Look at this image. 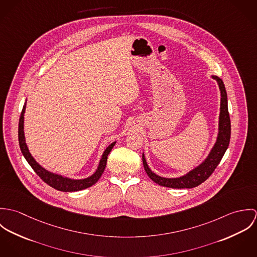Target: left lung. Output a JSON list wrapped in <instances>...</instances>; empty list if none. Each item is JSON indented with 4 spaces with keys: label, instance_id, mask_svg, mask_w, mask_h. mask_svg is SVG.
Masks as SVG:
<instances>
[{
    "label": "left lung",
    "instance_id": "left-lung-1",
    "mask_svg": "<svg viewBox=\"0 0 257 257\" xmlns=\"http://www.w3.org/2000/svg\"><path fill=\"white\" fill-rule=\"evenodd\" d=\"M213 79L218 82L220 91V116H219V133L216 144L210 151L207 158L193 170L189 171L178 178H165L156 175L154 172L147 165V160L145 157V153H143V162L145 170L149 176V178L160 186L168 187V188H175V189H182V188H194L199 186L200 184L206 181L212 173L215 171L217 166L226 151L229 140H230V118L227 109V96L226 91L223 85L222 80L218 76L213 75Z\"/></svg>",
    "mask_w": 257,
    "mask_h": 257
}]
</instances>
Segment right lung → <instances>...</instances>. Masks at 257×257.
Masks as SVG:
<instances>
[{
	"mask_svg": "<svg viewBox=\"0 0 257 257\" xmlns=\"http://www.w3.org/2000/svg\"><path fill=\"white\" fill-rule=\"evenodd\" d=\"M25 111H26V104L23 108L21 116H20V121H19V143H20V147H21L22 153L25 156L26 160L29 162V164L32 166V168L35 170V172L45 183L48 184L50 187H52V188H54L58 191L76 192V191H80V190H83V189H86V188H89V187L93 186L100 179V177L102 176V174H103V172L106 168L108 155L110 154L111 148L115 145V142L110 144V146L106 148V150L104 151V153L102 155V158L99 162V166H98L96 172L93 175H91L90 177L85 178V179H71V178H68V177H64L62 175H58V174L52 173V172L44 169L41 165H39L37 163L36 159L31 154V152L28 148V146L26 144V138H25V132H24Z\"/></svg>",
	"mask_w": 257,
	"mask_h": 257,
	"instance_id": "obj_1",
	"label": "right lung"
}]
</instances>
